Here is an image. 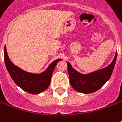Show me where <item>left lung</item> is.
<instances>
[{"label":"left lung","mask_w":122,"mask_h":122,"mask_svg":"<svg viewBox=\"0 0 122 122\" xmlns=\"http://www.w3.org/2000/svg\"><path fill=\"white\" fill-rule=\"evenodd\" d=\"M117 56L116 52L112 62L107 67L86 74L76 71L69 62H67L71 87L76 92L82 93H91L98 91L109 80L113 71Z\"/></svg>","instance_id":"left-lung-1"}]
</instances>
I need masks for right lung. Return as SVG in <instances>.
Wrapping results in <instances>:
<instances>
[{
  "instance_id": "add662e5",
  "label": "right lung",
  "mask_w": 122,
  "mask_h": 122,
  "mask_svg": "<svg viewBox=\"0 0 122 122\" xmlns=\"http://www.w3.org/2000/svg\"><path fill=\"white\" fill-rule=\"evenodd\" d=\"M4 57L7 70L13 81L24 91L31 94H38L48 89L56 66L59 61L62 60L58 59L54 61L42 73L33 74L15 66L9 58L6 46L4 48Z\"/></svg>"
}]
</instances>
